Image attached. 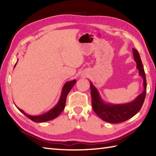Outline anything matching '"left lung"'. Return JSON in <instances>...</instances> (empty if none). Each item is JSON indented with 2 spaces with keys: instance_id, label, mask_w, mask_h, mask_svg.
<instances>
[{
  "instance_id": "8db88e82",
  "label": "left lung",
  "mask_w": 156,
  "mask_h": 156,
  "mask_svg": "<svg viewBox=\"0 0 156 156\" xmlns=\"http://www.w3.org/2000/svg\"><path fill=\"white\" fill-rule=\"evenodd\" d=\"M133 57L137 63V68L139 69V74L144 79V91L135 99L133 101L129 103L122 105L107 104L102 100L97 89L90 82V92L92 98V105L94 111L102 120L111 122L119 123L128 120L140 111L145 101L146 94L147 82L144 69L138 51L133 49Z\"/></svg>"
}]
</instances>
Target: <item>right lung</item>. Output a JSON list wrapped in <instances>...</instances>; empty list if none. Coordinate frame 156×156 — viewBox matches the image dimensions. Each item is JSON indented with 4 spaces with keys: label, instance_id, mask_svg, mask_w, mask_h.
Wrapping results in <instances>:
<instances>
[{
    "label": "right lung",
    "instance_id": "right-lung-1",
    "mask_svg": "<svg viewBox=\"0 0 156 156\" xmlns=\"http://www.w3.org/2000/svg\"><path fill=\"white\" fill-rule=\"evenodd\" d=\"M16 64V63L15 65V67ZM76 82V80H74L66 82V83L64 84V87L62 88L61 97H60V98H59V101L58 102V104L56 105L54 108H51L50 111H49L48 112H46V113H44L41 115H38V116H31V115H29L27 114H26L24 111L21 110V109L19 108L18 107L17 108L22 112V113L24 114L26 117H27L29 119H30L31 121L34 122H45L48 121L52 120V119L57 117L64 109L66 101V97H67V95L69 93V92L70 91L72 87L74 86Z\"/></svg>",
    "mask_w": 156,
    "mask_h": 156
}]
</instances>
